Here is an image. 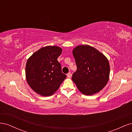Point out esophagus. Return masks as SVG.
Instances as JSON below:
<instances>
[{"label": "esophagus", "instance_id": "obj_1", "mask_svg": "<svg viewBox=\"0 0 132 132\" xmlns=\"http://www.w3.org/2000/svg\"><path fill=\"white\" fill-rule=\"evenodd\" d=\"M67 75V77L68 78H70V77H71V73H70V72H69Z\"/></svg>", "mask_w": 132, "mask_h": 132}]
</instances>
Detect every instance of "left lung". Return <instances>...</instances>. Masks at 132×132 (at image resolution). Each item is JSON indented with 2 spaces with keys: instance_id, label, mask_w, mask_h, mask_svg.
<instances>
[{
  "instance_id": "obj_1",
  "label": "left lung",
  "mask_w": 132,
  "mask_h": 132,
  "mask_svg": "<svg viewBox=\"0 0 132 132\" xmlns=\"http://www.w3.org/2000/svg\"><path fill=\"white\" fill-rule=\"evenodd\" d=\"M77 67L72 80L78 90L92 95L104 87L109 79L110 64L107 58L95 48L80 45L73 51Z\"/></svg>"
}]
</instances>
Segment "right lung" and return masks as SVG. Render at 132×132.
<instances>
[{"instance_id":"1","label":"right lung","mask_w":132,"mask_h":132,"mask_svg":"<svg viewBox=\"0 0 132 132\" xmlns=\"http://www.w3.org/2000/svg\"><path fill=\"white\" fill-rule=\"evenodd\" d=\"M62 51L61 48L57 46H46L28 59L25 70L26 80L36 93L45 96L53 95L67 78L57 61Z\"/></svg>"}]
</instances>
